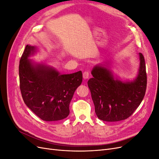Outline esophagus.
<instances>
[{
	"label": "esophagus",
	"mask_w": 159,
	"mask_h": 159,
	"mask_svg": "<svg viewBox=\"0 0 159 159\" xmlns=\"http://www.w3.org/2000/svg\"><path fill=\"white\" fill-rule=\"evenodd\" d=\"M89 73L88 71H85L83 73V78L84 80H87L89 78Z\"/></svg>",
	"instance_id": "34e87169"
}]
</instances>
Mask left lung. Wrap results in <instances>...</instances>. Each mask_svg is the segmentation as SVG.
<instances>
[{
    "label": "left lung",
    "instance_id": "left-lung-1",
    "mask_svg": "<svg viewBox=\"0 0 159 159\" xmlns=\"http://www.w3.org/2000/svg\"><path fill=\"white\" fill-rule=\"evenodd\" d=\"M140 66L137 78L123 82L115 79L107 68L95 66L91 71L93 78L88 81L98 117L103 121L113 122L126 119L141 104L147 89L145 58L139 53Z\"/></svg>",
    "mask_w": 159,
    "mask_h": 159
}]
</instances>
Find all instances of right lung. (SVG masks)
I'll return each instance as SVG.
<instances>
[{
	"label": "right lung",
	"instance_id": "add662e5",
	"mask_svg": "<svg viewBox=\"0 0 159 159\" xmlns=\"http://www.w3.org/2000/svg\"><path fill=\"white\" fill-rule=\"evenodd\" d=\"M35 52L34 46L26 45L19 64L24 102L43 121L64 119L70 114V103L82 82V73L61 75L52 67L34 64L28 57Z\"/></svg>",
	"mask_w": 159,
	"mask_h": 159
}]
</instances>
